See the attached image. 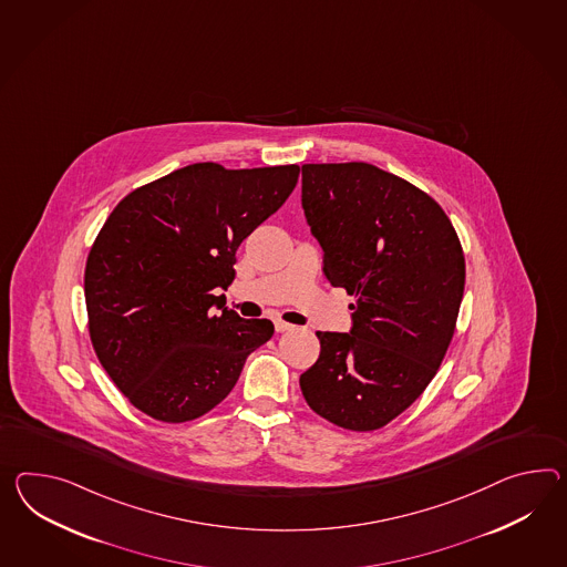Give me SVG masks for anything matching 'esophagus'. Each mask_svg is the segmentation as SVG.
Returning <instances> with one entry per match:
<instances>
[{
  "mask_svg": "<svg viewBox=\"0 0 567 567\" xmlns=\"http://www.w3.org/2000/svg\"><path fill=\"white\" fill-rule=\"evenodd\" d=\"M275 328H277V332H290L295 326H290L287 321H282V319H275Z\"/></svg>",
  "mask_w": 567,
  "mask_h": 567,
  "instance_id": "obj_1",
  "label": "esophagus"
}]
</instances>
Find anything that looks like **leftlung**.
<instances>
[{
	"label": "left lung",
	"instance_id": "left-lung-1",
	"mask_svg": "<svg viewBox=\"0 0 567 567\" xmlns=\"http://www.w3.org/2000/svg\"><path fill=\"white\" fill-rule=\"evenodd\" d=\"M301 203L323 275L354 297L350 333L318 332L305 401L340 429H381L422 395L453 340L461 241L432 196L364 162L305 164Z\"/></svg>",
	"mask_w": 567,
	"mask_h": 567
}]
</instances>
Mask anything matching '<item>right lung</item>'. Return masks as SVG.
Listing matches in <instances>:
<instances>
[{
  "label": "right lung",
  "mask_w": 567,
  "mask_h": 567,
  "mask_svg": "<svg viewBox=\"0 0 567 567\" xmlns=\"http://www.w3.org/2000/svg\"><path fill=\"white\" fill-rule=\"evenodd\" d=\"M299 166L181 167L126 194L90 249L83 290L97 360L143 414L181 424L234 389L270 319H244L217 289L235 251L285 205Z\"/></svg>",
  "instance_id": "right-lung-1"
}]
</instances>
